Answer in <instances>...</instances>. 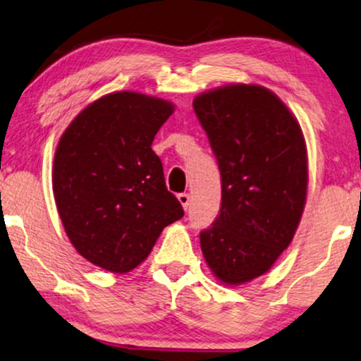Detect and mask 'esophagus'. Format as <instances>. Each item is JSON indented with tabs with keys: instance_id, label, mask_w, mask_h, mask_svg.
I'll return each mask as SVG.
<instances>
[{
	"instance_id": "1",
	"label": "esophagus",
	"mask_w": 361,
	"mask_h": 361,
	"mask_svg": "<svg viewBox=\"0 0 361 361\" xmlns=\"http://www.w3.org/2000/svg\"><path fill=\"white\" fill-rule=\"evenodd\" d=\"M177 200L180 202V205L184 207V210H187V207H189V202H190L189 194H179L177 195Z\"/></svg>"
}]
</instances>
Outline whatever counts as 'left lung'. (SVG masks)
I'll use <instances>...</instances> for the list:
<instances>
[{
  "label": "left lung",
  "mask_w": 361,
  "mask_h": 361,
  "mask_svg": "<svg viewBox=\"0 0 361 361\" xmlns=\"http://www.w3.org/2000/svg\"><path fill=\"white\" fill-rule=\"evenodd\" d=\"M219 161L221 209L200 248L220 283L240 286L273 268L307 197V147L299 121L261 85L230 83L194 98Z\"/></svg>",
  "instance_id": "8db88e82"
}]
</instances>
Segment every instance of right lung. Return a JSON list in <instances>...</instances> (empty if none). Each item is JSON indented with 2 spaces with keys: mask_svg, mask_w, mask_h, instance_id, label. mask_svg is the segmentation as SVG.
<instances>
[{
  "mask_svg": "<svg viewBox=\"0 0 361 361\" xmlns=\"http://www.w3.org/2000/svg\"><path fill=\"white\" fill-rule=\"evenodd\" d=\"M174 105L113 92L73 118L54 156L52 189L63 230L92 264L130 273L167 225L184 216L151 149Z\"/></svg>",
  "mask_w": 361,
  "mask_h": 361,
  "instance_id": "obj_1",
  "label": "right lung"
}]
</instances>
